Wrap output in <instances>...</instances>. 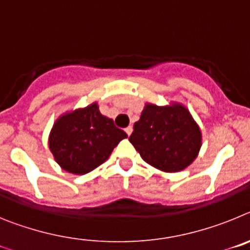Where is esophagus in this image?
<instances>
[{"mask_svg":"<svg viewBox=\"0 0 250 250\" xmlns=\"http://www.w3.org/2000/svg\"><path fill=\"white\" fill-rule=\"evenodd\" d=\"M125 132H126L127 135H131V132H132V126H127L126 129H125Z\"/></svg>","mask_w":250,"mask_h":250,"instance_id":"1","label":"esophagus"}]
</instances>
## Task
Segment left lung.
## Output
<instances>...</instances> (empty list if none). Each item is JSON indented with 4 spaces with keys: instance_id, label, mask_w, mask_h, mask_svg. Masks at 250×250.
<instances>
[{
    "instance_id": "8db88e82",
    "label": "left lung",
    "mask_w": 250,
    "mask_h": 250,
    "mask_svg": "<svg viewBox=\"0 0 250 250\" xmlns=\"http://www.w3.org/2000/svg\"><path fill=\"white\" fill-rule=\"evenodd\" d=\"M130 143L151 167L175 173L191 164L199 152L202 134L182 105L147 104L140 120L134 124Z\"/></svg>"
}]
</instances>
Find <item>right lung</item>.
I'll return each mask as SVG.
<instances>
[{
    "label": "right lung",
    "mask_w": 250,
    "mask_h": 250,
    "mask_svg": "<svg viewBox=\"0 0 250 250\" xmlns=\"http://www.w3.org/2000/svg\"><path fill=\"white\" fill-rule=\"evenodd\" d=\"M126 132L100 114L96 104L62 115L51 130L48 146L55 160L72 174H86L109 158Z\"/></svg>",
    "instance_id": "add662e5"
}]
</instances>
